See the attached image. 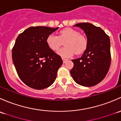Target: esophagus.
<instances>
[{
	"label": "esophagus",
	"instance_id": "obj_1",
	"mask_svg": "<svg viewBox=\"0 0 121 121\" xmlns=\"http://www.w3.org/2000/svg\"><path fill=\"white\" fill-rule=\"evenodd\" d=\"M62 60H63V63H65V62H66L67 60H68V59H65V58H62Z\"/></svg>",
	"mask_w": 121,
	"mask_h": 121
}]
</instances>
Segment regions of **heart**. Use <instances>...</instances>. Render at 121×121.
<instances>
[{
  "label": "heart",
  "mask_w": 121,
  "mask_h": 121,
  "mask_svg": "<svg viewBox=\"0 0 121 121\" xmlns=\"http://www.w3.org/2000/svg\"><path fill=\"white\" fill-rule=\"evenodd\" d=\"M64 48L59 49L58 54L63 58H69L76 54H80L87 48V41L84 36L80 34L77 31L70 28H67L60 31L59 36L50 34L47 38V43L51 49L56 51L65 41Z\"/></svg>",
  "instance_id": "b5f03b06"
}]
</instances>
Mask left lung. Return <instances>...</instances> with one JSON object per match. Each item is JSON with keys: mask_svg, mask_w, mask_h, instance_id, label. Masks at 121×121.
Listing matches in <instances>:
<instances>
[{"mask_svg": "<svg viewBox=\"0 0 121 121\" xmlns=\"http://www.w3.org/2000/svg\"><path fill=\"white\" fill-rule=\"evenodd\" d=\"M74 26L84 31L87 38V45L81 58L72 60L74 66L70 74L80 85L93 86L101 82L109 70L110 39L100 27L91 23H80Z\"/></svg>", "mask_w": 121, "mask_h": 121, "instance_id": "left-lung-1", "label": "left lung"}]
</instances>
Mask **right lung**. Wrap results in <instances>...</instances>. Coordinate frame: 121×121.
<instances>
[{
    "mask_svg": "<svg viewBox=\"0 0 121 121\" xmlns=\"http://www.w3.org/2000/svg\"><path fill=\"white\" fill-rule=\"evenodd\" d=\"M58 29L31 27L20 34L12 49L17 73L24 83L36 90L48 87L55 80L63 63L61 57L47 43L48 36Z\"/></svg>",
    "mask_w": 121,
    "mask_h": 121,
    "instance_id": "1",
    "label": "right lung"
}]
</instances>
